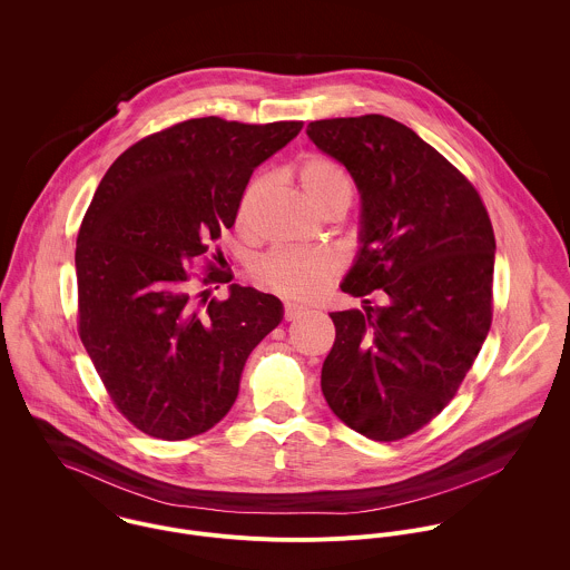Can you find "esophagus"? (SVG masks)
Returning <instances> with one entry per match:
<instances>
[{"label": "esophagus", "instance_id": "obj_1", "mask_svg": "<svg viewBox=\"0 0 570 570\" xmlns=\"http://www.w3.org/2000/svg\"><path fill=\"white\" fill-rule=\"evenodd\" d=\"M303 314H305V309H303V307H298V305H292V303H287V305L283 307V318H285L287 323H292V321H298Z\"/></svg>", "mask_w": 570, "mask_h": 570}]
</instances>
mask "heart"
<instances>
[{"label":"heart","mask_w":570,"mask_h":570,"mask_svg":"<svg viewBox=\"0 0 570 570\" xmlns=\"http://www.w3.org/2000/svg\"><path fill=\"white\" fill-rule=\"evenodd\" d=\"M298 181L305 197L321 210L333 199H351V179L346 170L325 154H309L298 164ZM258 195V179L245 186L237 204V226L245 228ZM342 269V258L331 249L276 247L252 265L254 281L285 298L307 301Z\"/></svg>","instance_id":"b5f03b06"}]
</instances>
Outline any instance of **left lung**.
Listing matches in <instances>:
<instances>
[{"label":"left lung","instance_id":"1","mask_svg":"<svg viewBox=\"0 0 570 570\" xmlns=\"http://www.w3.org/2000/svg\"><path fill=\"white\" fill-rule=\"evenodd\" d=\"M307 136L344 164L362 197V249L333 312L326 404L373 441H400L448 406L493 316V228L474 184L406 125L366 114L314 120ZM382 293L384 308H373Z\"/></svg>","mask_w":570,"mask_h":570}]
</instances>
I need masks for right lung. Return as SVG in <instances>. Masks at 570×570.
<instances>
[{
  "label": "right lung",
  "instance_id": "add662e5",
  "mask_svg": "<svg viewBox=\"0 0 570 570\" xmlns=\"http://www.w3.org/2000/svg\"><path fill=\"white\" fill-rule=\"evenodd\" d=\"M301 129L190 118L131 145L100 179L77 239V326L109 400L140 432L181 441L219 423L247 355L281 323L272 294L230 285L219 301L195 283L233 281L219 237L254 168Z\"/></svg>",
  "mask_w": 570,
  "mask_h": 570
}]
</instances>
